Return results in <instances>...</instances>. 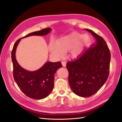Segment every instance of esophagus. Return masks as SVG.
Instances as JSON below:
<instances>
[{
  "label": "esophagus",
  "instance_id": "obj_1",
  "mask_svg": "<svg viewBox=\"0 0 122 122\" xmlns=\"http://www.w3.org/2000/svg\"><path fill=\"white\" fill-rule=\"evenodd\" d=\"M62 65L63 67H66V62L65 61H62Z\"/></svg>",
  "mask_w": 122,
  "mask_h": 122
}]
</instances>
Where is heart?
Masks as SVG:
<instances>
[{"instance_id": "obj_1", "label": "heart", "mask_w": 122, "mask_h": 122, "mask_svg": "<svg viewBox=\"0 0 122 122\" xmlns=\"http://www.w3.org/2000/svg\"><path fill=\"white\" fill-rule=\"evenodd\" d=\"M89 37L87 35H82L77 32L60 37L56 42L52 41L49 46L50 53L57 57H62L64 53L70 51V56L77 59L82 56L87 43Z\"/></svg>"}]
</instances>
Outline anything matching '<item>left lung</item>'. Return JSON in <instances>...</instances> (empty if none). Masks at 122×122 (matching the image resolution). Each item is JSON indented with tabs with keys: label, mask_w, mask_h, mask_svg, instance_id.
I'll return each instance as SVG.
<instances>
[{
	"label": "left lung",
	"mask_w": 122,
	"mask_h": 122,
	"mask_svg": "<svg viewBox=\"0 0 122 122\" xmlns=\"http://www.w3.org/2000/svg\"><path fill=\"white\" fill-rule=\"evenodd\" d=\"M95 39V42L76 61L69 62V83L75 94L89 97L97 93L109 74L111 53L105 40L92 30L85 29Z\"/></svg>",
	"instance_id": "8db88e82"
}]
</instances>
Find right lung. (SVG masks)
Instances as JSON below:
<instances>
[{"instance_id": "right-lung-1", "label": "right lung", "mask_w": 122, "mask_h": 122, "mask_svg": "<svg viewBox=\"0 0 122 122\" xmlns=\"http://www.w3.org/2000/svg\"><path fill=\"white\" fill-rule=\"evenodd\" d=\"M50 28L30 33L18 40L14 46L11 52L13 64V73L15 82L24 94L27 97L36 100H41L50 94L54 87V74L62 68L60 62H46L37 70L29 71L22 68L15 58V51L21 39L32 36H45L50 32Z\"/></svg>"}]
</instances>
